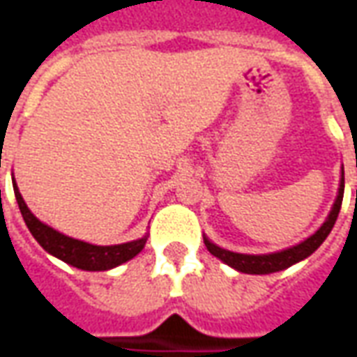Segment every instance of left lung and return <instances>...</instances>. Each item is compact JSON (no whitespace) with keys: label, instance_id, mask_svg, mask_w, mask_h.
Instances as JSON below:
<instances>
[{"label":"left lung","instance_id":"left-lung-1","mask_svg":"<svg viewBox=\"0 0 357 357\" xmlns=\"http://www.w3.org/2000/svg\"><path fill=\"white\" fill-rule=\"evenodd\" d=\"M342 197H344V170H342V178H340V187H338V197L335 204H333V210H331L329 218L325 220V224L317 229V231L307 237L304 243H300L296 247L287 248V250H281V252H273V255H237V252H231V250H225V248L216 247L214 243H210L208 239H204V245L208 248L210 255H214L216 258H220L222 262H225L227 266H231L237 271H243V273H256V275H262V273H273V271H281V269L291 268L292 264L304 260L307 256L312 255L314 250L319 248L323 241L327 239V235L333 229V225L337 222L338 212H340V206H342Z\"/></svg>","mask_w":357,"mask_h":357}]
</instances>
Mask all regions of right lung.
I'll use <instances>...</instances> for the list:
<instances>
[{"instance_id": "right-lung-1", "label": "right lung", "mask_w": 357, "mask_h": 357, "mask_svg": "<svg viewBox=\"0 0 357 357\" xmlns=\"http://www.w3.org/2000/svg\"><path fill=\"white\" fill-rule=\"evenodd\" d=\"M13 189H15V197H17V202H19L20 214L24 218V224L28 225L30 233L34 235V239L50 255L57 256L59 260L70 264L74 268L86 269V271H105V269L116 268L120 264L132 260L135 255H139L141 248L145 247V243H147V237H143V239L124 243V245L97 247V245H89V243H84V241L66 237L63 233L55 231L50 225L42 224L28 210L26 202L22 201V195L19 193L17 183H13Z\"/></svg>"}]
</instances>
